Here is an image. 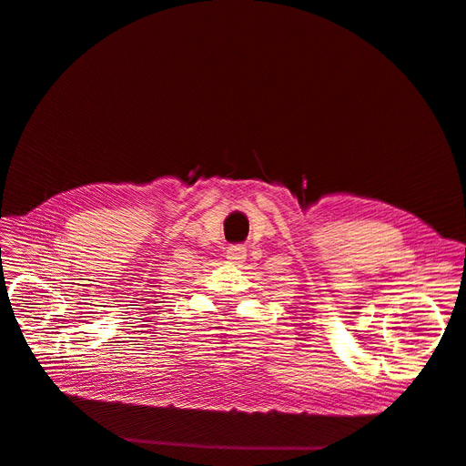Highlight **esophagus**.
<instances>
[{
  "label": "esophagus",
  "instance_id": "1",
  "mask_svg": "<svg viewBox=\"0 0 466 466\" xmlns=\"http://www.w3.org/2000/svg\"><path fill=\"white\" fill-rule=\"evenodd\" d=\"M227 258L234 264H241L243 260H246V248H243V246H230L227 249Z\"/></svg>",
  "mask_w": 466,
  "mask_h": 466
}]
</instances>
